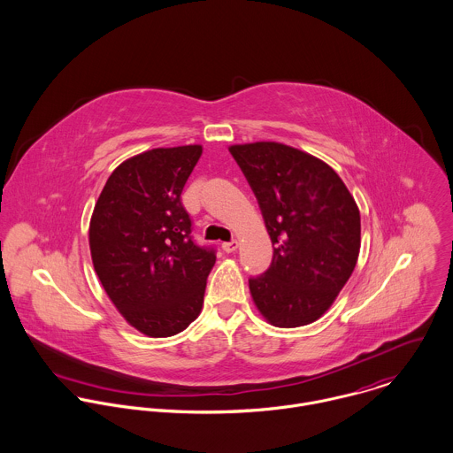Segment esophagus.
I'll return each instance as SVG.
<instances>
[{
	"label": "esophagus",
	"mask_w": 453,
	"mask_h": 453,
	"mask_svg": "<svg viewBox=\"0 0 453 453\" xmlns=\"http://www.w3.org/2000/svg\"><path fill=\"white\" fill-rule=\"evenodd\" d=\"M221 248H223V251H225V253H234V251L239 248V242H237V241L223 242V244H221Z\"/></svg>",
	"instance_id": "1"
}]
</instances>
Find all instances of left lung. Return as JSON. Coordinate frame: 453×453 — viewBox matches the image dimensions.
Here are the masks:
<instances>
[{
  "label": "left lung",
  "mask_w": 453,
  "mask_h": 453,
  "mask_svg": "<svg viewBox=\"0 0 453 453\" xmlns=\"http://www.w3.org/2000/svg\"><path fill=\"white\" fill-rule=\"evenodd\" d=\"M258 200L273 258L250 279L259 314L277 327L318 321L354 272L361 216L340 176L314 155L259 141L228 148Z\"/></svg>",
  "instance_id": "left-lung-1"
}]
</instances>
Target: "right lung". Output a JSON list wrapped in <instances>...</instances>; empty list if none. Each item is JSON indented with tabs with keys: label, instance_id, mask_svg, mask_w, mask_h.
Returning a JSON list of instances; mask_svg holds the SVG:
<instances>
[{
	"label": "right lung",
	"instance_id": "obj_1",
	"mask_svg": "<svg viewBox=\"0 0 453 453\" xmlns=\"http://www.w3.org/2000/svg\"><path fill=\"white\" fill-rule=\"evenodd\" d=\"M200 144L155 148L122 162L88 226L96 273L122 318L151 338L181 333L202 311L214 250L192 241L181 192Z\"/></svg>",
	"mask_w": 453,
	"mask_h": 453
}]
</instances>
